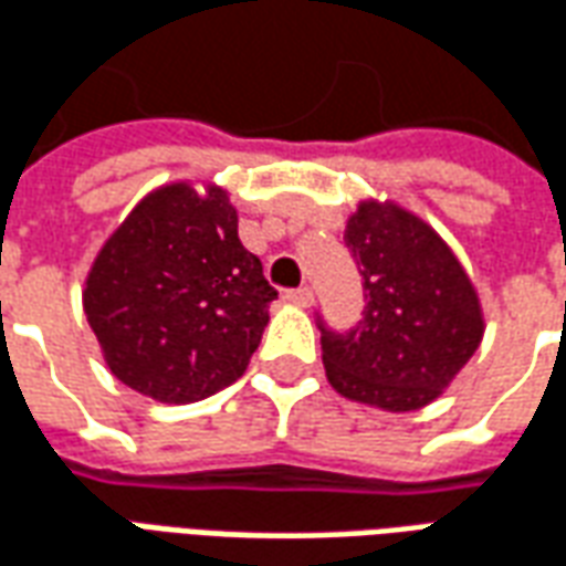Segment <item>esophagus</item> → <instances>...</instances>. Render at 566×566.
<instances>
[{
	"mask_svg": "<svg viewBox=\"0 0 566 566\" xmlns=\"http://www.w3.org/2000/svg\"><path fill=\"white\" fill-rule=\"evenodd\" d=\"M284 296H287L291 303H296V306H312V303H315V294H312V287H308V284L294 287V291H287Z\"/></svg>",
	"mask_w": 566,
	"mask_h": 566,
	"instance_id": "obj_1",
	"label": "esophagus"
}]
</instances>
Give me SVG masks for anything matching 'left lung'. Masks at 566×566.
<instances>
[{
    "instance_id": "left-lung-1",
    "label": "left lung",
    "mask_w": 566,
    "mask_h": 566,
    "mask_svg": "<svg viewBox=\"0 0 566 566\" xmlns=\"http://www.w3.org/2000/svg\"><path fill=\"white\" fill-rule=\"evenodd\" d=\"M364 279V318L333 331L318 315L327 379L357 403L412 412L449 385L482 339V308L449 245L416 214L364 202L345 227Z\"/></svg>"
}]
</instances>
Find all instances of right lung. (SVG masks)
<instances>
[{"instance_id":"add662e5","label":"right lung","mask_w":566,"mask_h":566,"mask_svg":"<svg viewBox=\"0 0 566 566\" xmlns=\"http://www.w3.org/2000/svg\"><path fill=\"white\" fill-rule=\"evenodd\" d=\"M275 296L221 187L169 185L105 242L84 312L124 385L160 403H197L245 373Z\"/></svg>"}]
</instances>
